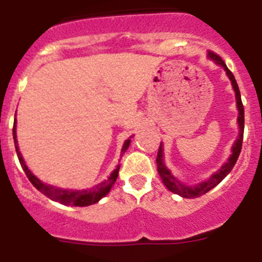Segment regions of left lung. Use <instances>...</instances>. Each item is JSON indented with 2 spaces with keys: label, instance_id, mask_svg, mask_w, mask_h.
<instances>
[{
  "label": "left lung",
  "instance_id": "obj_1",
  "mask_svg": "<svg viewBox=\"0 0 262 262\" xmlns=\"http://www.w3.org/2000/svg\"><path fill=\"white\" fill-rule=\"evenodd\" d=\"M209 56L211 57V59L214 60L216 64H219V66H222L224 69H226L227 75H228L230 80L232 81L233 90H235V93H236V103H237V108H239V118H237V122H239V126H240V134H239V138H237V140H236L235 144H233L232 155H231V157L228 159V161H227V163L222 166L219 172H216L211 178H210L209 181L196 185V186H185V185H182L181 182H178L177 180L173 177L172 173L169 172L168 169H166V166L164 165L163 147H161V144H160L159 152H157V157H156L157 172H159V174H160V177H161V180H163L164 185L168 187L169 190L173 191V193H176V194H178V195L184 196V198H196V196L203 195V194H206L207 191L211 190L212 187H215L217 184H219V182H222V180H223V178L226 177V176L228 174L231 170H232V168L235 166L236 161H237V159H239L240 152H242L243 135H244V106H243V102H242V96H240L239 86H237V82H236V80H235V76L232 75V72H231L230 69L227 68L226 62L223 61V59H222L219 55H216L215 52H212V51L211 52H209Z\"/></svg>",
  "mask_w": 262,
  "mask_h": 262
}]
</instances>
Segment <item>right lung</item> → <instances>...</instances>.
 Segmentation results:
<instances>
[{
  "mask_svg": "<svg viewBox=\"0 0 262 262\" xmlns=\"http://www.w3.org/2000/svg\"><path fill=\"white\" fill-rule=\"evenodd\" d=\"M13 136H14V142H15V151H17L18 160H19L20 166L26 173L27 178L30 180L34 186L38 189L40 193H43L45 195H47L51 200L56 201V202L62 203V205H73V206H89L93 205V203L98 202L101 198L106 195V194L110 191V189L113 187V185L115 184L118 178V173H119V166L115 169L114 172L111 173L110 177L106 180L105 182H101L97 186H94L93 189H88V190H62V189H57L55 186H50V185H46L38 180L35 176L32 174L29 170V168L26 166L25 161L22 159V155H20L19 149H18L17 145V138H15V124L13 127ZM129 145V139L126 140L123 144V148H122V155H124V152L127 151V148Z\"/></svg>",
  "mask_w": 262,
  "mask_h": 262,
  "instance_id": "right-lung-1",
  "label": "right lung"
}]
</instances>
